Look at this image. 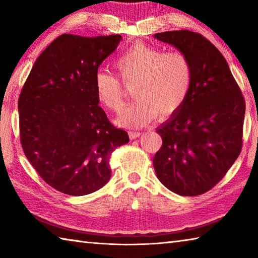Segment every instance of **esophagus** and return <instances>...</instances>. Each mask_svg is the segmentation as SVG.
Masks as SVG:
<instances>
[{
    "label": "esophagus",
    "mask_w": 258,
    "mask_h": 258,
    "mask_svg": "<svg viewBox=\"0 0 258 258\" xmlns=\"http://www.w3.org/2000/svg\"><path fill=\"white\" fill-rule=\"evenodd\" d=\"M140 135H142V133H140V131H129V137H130V139L138 138Z\"/></svg>",
    "instance_id": "34e87169"
}]
</instances>
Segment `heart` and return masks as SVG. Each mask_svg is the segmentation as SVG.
Instances as JSON below:
<instances>
[{
	"label": "heart",
	"mask_w": 258,
	"mask_h": 258,
	"mask_svg": "<svg viewBox=\"0 0 258 258\" xmlns=\"http://www.w3.org/2000/svg\"><path fill=\"white\" fill-rule=\"evenodd\" d=\"M114 67L124 83L136 81L135 100L120 113L118 122L138 128L156 114L167 116L185 102L192 86L193 69L182 51H166L138 42L115 58ZM95 94L106 109L119 111L123 104L124 89L112 73L98 70L94 74Z\"/></svg>",
	"instance_id": "heart-1"
}]
</instances>
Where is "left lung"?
I'll return each mask as SVG.
<instances>
[{
	"instance_id": "left-lung-1",
	"label": "left lung",
	"mask_w": 258,
	"mask_h": 258,
	"mask_svg": "<svg viewBox=\"0 0 258 258\" xmlns=\"http://www.w3.org/2000/svg\"><path fill=\"white\" fill-rule=\"evenodd\" d=\"M154 37L185 53L193 69L185 102L156 130L163 145L153 160L155 172L172 192L200 196L239 156L245 99L225 57L200 33L177 30Z\"/></svg>"
}]
</instances>
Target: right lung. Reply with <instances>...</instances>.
I'll use <instances>...</instances> for the list:
<instances>
[{
  "mask_svg": "<svg viewBox=\"0 0 258 258\" xmlns=\"http://www.w3.org/2000/svg\"><path fill=\"white\" fill-rule=\"evenodd\" d=\"M120 35L56 38L37 58L19 96L20 142L29 162L57 191L80 197L104 186L113 150L129 142L99 106L93 80Z\"/></svg>",
  "mask_w": 258,
  "mask_h": 258,
  "instance_id": "add662e5",
  "label": "right lung"
}]
</instances>
